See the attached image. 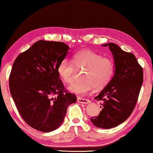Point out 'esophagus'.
<instances>
[{
  "label": "esophagus",
  "mask_w": 153,
  "mask_h": 153,
  "mask_svg": "<svg viewBox=\"0 0 153 153\" xmlns=\"http://www.w3.org/2000/svg\"><path fill=\"white\" fill-rule=\"evenodd\" d=\"M77 102H79V103H81V104H88L89 103L90 101L87 99H84V98H82L80 97H77Z\"/></svg>",
  "instance_id": "1"
}]
</instances>
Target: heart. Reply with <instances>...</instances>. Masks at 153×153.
<instances>
[{
  "instance_id": "1",
  "label": "heart",
  "mask_w": 153,
  "mask_h": 153,
  "mask_svg": "<svg viewBox=\"0 0 153 153\" xmlns=\"http://www.w3.org/2000/svg\"><path fill=\"white\" fill-rule=\"evenodd\" d=\"M84 68L82 73V79L74 82L69 86L71 92L85 95L94 87L100 89L108 84L112 79L115 71L111 59L91 50H82L74 53L72 61L64 59L58 66V73L66 83H71L74 78L76 69Z\"/></svg>"
}]
</instances>
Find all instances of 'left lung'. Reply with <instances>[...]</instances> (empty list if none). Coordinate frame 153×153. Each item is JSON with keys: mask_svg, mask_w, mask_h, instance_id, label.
I'll list each match as a JSON object with an SVG mask.
<instances>
[{"mask_svg": "<svg viewBox=\"0 0 153 153\" xmlns=\"http://www.w3.org/2000/svg\"><path fill=\"white\" fill-rule=\"evenodd\" d=\"M102 46H108L113 53L115 74L95 97L101 102L102 111L91 121L95 126L108 129L122 124L131 115L143 83V69L133 53L123 51L114 43Z\"/></svg>", "mask_w": 153, "mask_h": 153, "instance_id": "1", "label": "left lung"}]
</instances>
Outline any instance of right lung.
Segmentation results:
<instances>
[{
  "label": "right lung",
  "instance_id": "add662e5",
  "mask_svg": "<svg viewBox=\"0 0 153 153\" xmlns=\"http://www.w3.org/2000/svg\"><path fill=\"white\" fill-rule=\"evenodd\" d=\"M69 47L62 42L39 40L18 55L10 76V89L22 119L38 131L51 132L62 124L77 97L59 78L58 66Z\"/></svg>",
  "mask_w": 153,
  "mask_h": 153
}]
</instances>
